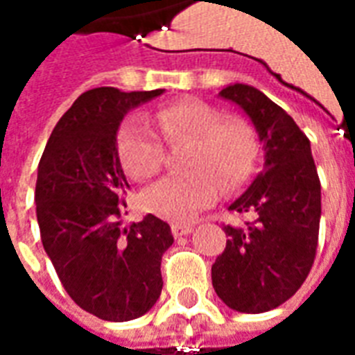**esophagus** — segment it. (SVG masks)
Returning a JSON list of instances; mask_svg holds the SVG:
<instances>
[{
	"label": "esophagus",
	"mask_w": 355,
	"mask_h": 355,
	"mask_svg": "<svg viewBox=\"0 0 355 355\" xmlns=\"http://www.w3.org/2000/svg\"><path fill=\"white\" fill-rule=\"evenodd\" d=\"M193 230V224H186V223H175L171 224V232L175 238H182V236H188L190 232Z\"/></svg>",
	"instance_id": "34e87169"
}]
</instances>
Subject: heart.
I'll return each mask as SVG.
<instances>
[{"instance_id": "obj_1", "label": "heart", "mask_w": 355, "mask_h": 355, "mask_svg": "<svg viewBox=\"0 0 355 355\" xmlns=\"http://www.w3.org/2000/svg\"><path fill=\"white\" fill-rule=\"evenodd\" d=\"M169 144L188 142L186 173L169 175L146 188L140 203L148 213L167 220H188L211 205L218 192H230L253 173L259 157L257 132L245 119L224 117L205 102L171 104L155 116ZM117 155L135 180H146L162 169L163 146L146 119L131 116L117 132Z\"/></svg>"}]
</instances>
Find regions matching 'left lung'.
Returning a JSON list of instances; mask_svg holds the SVG:
<instances>
[{
	"label": "left lung",
	"mask_w": 355,
	"mask_h": 355,
	"mask_svg": "<svg viewBox=\"0 0 355 355\" xmlns=\"http://www.w3.org/2000/svg\"><path fill=\"white\" fill-rule=\"evenodd\" d=\"M218 96L249 117L264 165L228 207L247 213L251 223L224 226L228 241L211 268V279L228 308L262 313L289 300L312 268L321 218L320 178L310 140L262 91L232 83Z\"/></svg>",
	"instance_id": "8db88e82"
}]
</instances>
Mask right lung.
I'll return each instance as SVG.
<instances>
[{
    "mask_svg": "<svg viewBox=\"0 0 355 355\" xmlns=\"http://www.w3.org/2000/svg\"><path fill=\"white\" fill-rule=\"evenodd\" d=\"M163 93H83L58 119L37 167L43 249L73 302L101 320H137L162 295V257L175 239L169 224L154 215L131 226L121 223L129 182L117 131L129 110Z\"/></svg>",
    "mask_w": 355,
    "mask_h": 355,
    "instance_id": "add662e5",
    "label": "right lung"
}]
</instances>
